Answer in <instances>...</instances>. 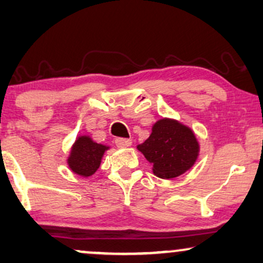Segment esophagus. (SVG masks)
Listing matches in <instances>:
<instances>
[{
	"mask_svg": "<svg viewBox=\"0 0 263 263\" xmlns=\"http://www.w3.org/2000/svg\"><path fill=\"white\" fill-rule=\"evenodd\" d=\"M115 143H116L117 147L125 148V147H129L132 145V140L130 139H116L115 140Z\"/></svg>",
	"mask_w": 263,
	"mask_h": 263,
	"instance_id": "1",
	"label": "esophagus"
}]
</instances>
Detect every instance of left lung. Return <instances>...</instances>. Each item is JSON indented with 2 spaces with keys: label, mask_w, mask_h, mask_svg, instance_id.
<instances>
[{
  "label": "left lung",
  "mask_w": 263,
  "mask_h": 263,
  "mask_svg": "<svg viewBox=\"0 0 263 263\" xmlns=\"http://www.w3.org/2000/svg\"><path fill=\"white\" fill-rule=\"evenodd\" d=\"M138 149L153 165L154 175L170 179L192 168L200 146L189 127L171 118H161L153 124L149 138Z\"/></svg>",
  "instance_id": "1"
}]
</instances>
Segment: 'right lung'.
<instances>
[{
    "label": "right lung",
    "mask_w": 263,
    "mask_h": 263,
    "mask_svg": "<svg viewBox=\"0 0 263 263\" xmlns=\"http://www.w3.org/2000/svg\"><path fill=\"white\" fill-rule=\"evenodd\" d=\"M109 147L93 141L89 136H79L68 157V166L74 174L89 177L98 170L102 158Z\"/></svg>",
    "instance_id": "1"
}]
</instances>
